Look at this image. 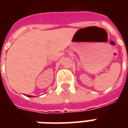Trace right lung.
Instances as JSON below:
<instances>
[{
	"instance_id": "obj_1",
	"label": "right lung",
	"mask_w": 128,
	"mask_h": 128,
	"mask_svg": "<svg viewBox=\"0 0 128 128\" xmlns=\"http://www.w3.org/2000/svg\"><path fill=\"white\" fill-rule=\"evenodd\" d=\"M31 96V95H30V96Z\"/></svg>"
}]
</instances>
